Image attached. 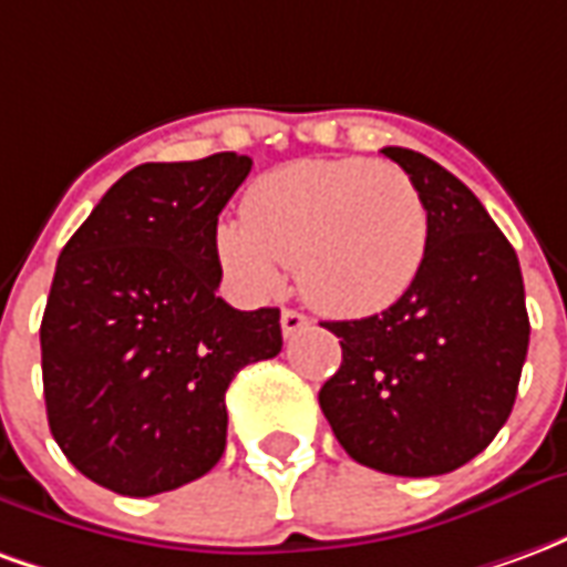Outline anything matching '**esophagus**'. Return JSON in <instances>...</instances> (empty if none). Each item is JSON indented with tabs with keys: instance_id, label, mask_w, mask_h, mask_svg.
<instances>
[{
	"instance_id": "esophagus-1",
	"label": "esophagus",
	"mask_w": 567,
	"mask_h": 567,
	"mask_svg": "<svg viewBox=\"0 0 567 567\" xmlns=\"http://www.w3.org/2000/svg\"><path fill=\"white\" fill-rule=\"evenodd\" d=\"M303 328H309V316L297 312V309H282V333L285 337H295Z\"/></svg>"
}]
</instances>
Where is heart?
Instances as JSON below:
<instances>
[{"instance_id":"b5f03b06","label":"heart","mask_w":567,"mask_h":567,"mask_svg":"<svg viewBox=\"0 0 567 567\" xmlns=\"http://www.w3.org/2000/svg\"><path fill=\"white\" fill-rule=\"evenodd\" d=\"M431 218L398 163L361 157L295 161L246 190L243 218L215 224L227 279L264 300L295 264L307 300L337 316H370L410 291L425 264Z\"/></svg>"}]
</instances>
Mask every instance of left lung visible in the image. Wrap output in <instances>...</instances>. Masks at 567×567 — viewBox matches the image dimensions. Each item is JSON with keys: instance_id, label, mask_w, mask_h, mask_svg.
I'll return each mask as SVG.
<instances>
[{"instance_id": "obj_1", "label": "left lung", "mask_w": 567, "mask_h": 567, "mask_svg": "<svg viewBox=\"0 0 567 567\" xmlns=\"http://www.w3.org/2000/svg\"><path fill=\"white\" fill-rule=\"evenodd\" d=\"M422 190L431 243L416 282L380 316L324 321L343 364L319 404L358 464L437 476L495 440L528 352L519 258L483 203L410 148H382Z\"/></svg>"}]
</instances>
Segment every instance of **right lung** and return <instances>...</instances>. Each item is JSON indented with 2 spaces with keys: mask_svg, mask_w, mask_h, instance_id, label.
<instances>
[{
  "mask_svg": "<svg viewBox=\"0 0 567 567\" xmlns=\"http://www.w3.org/2000/svg\"><path fill=\"white\" fill-rule=\"evenodd\" d=\"M251 157L142 163L105 190L56 260L42 319L48 425L81 474L148 498L209 474L224 392L282 352L279 309L218 297L212 234Z\"/></svg>",
  "mask_w": 567,
  "mask_h": 567,
  "instance_id": "right-lung-1",
  "label": "right lung"
}]
</instances>
